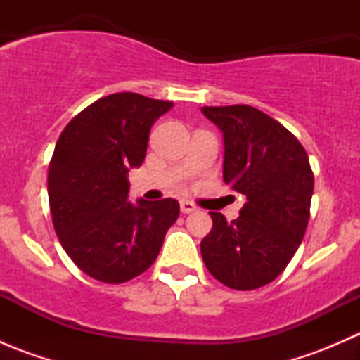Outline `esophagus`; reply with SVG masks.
Masks as SVG:
<instances>
[{
  "label": "esophagus",
  "instance_id": "34e87169",
  "mask_svg": "<svg viewBox=\"0 0 360 360\" xmlns=\"http://www.w3.org/2000/svg\"><path fill=\"white\" fill-rule=\"evenodd\" d=\"M179 205H181V212L183 214H190V212H195V210H197V205L190 200H181Z\"/></svg>",
  "mask_w": 360,
  "mask_h": 360
}]
</instances>
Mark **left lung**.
<instances>
[{
  "label": "left lung",
  "mask_w": 360,
  "mask_h": 360,
  "mask_svg": "<svg viewBox=\"0 0 360 360\" xmlns=\"http://www.w3.org/2000/svg\"><path fill=\"white\" fill-rule=\"evenodd\" d=\"M202 112L223 132L224 183L248 198L231 223L209 212L203 263L228 288H263L284 271L304 237L314 195L308 155L284 125L252 106H205Z\"/></svg>",
  "instance_id": "1"
}]
</instances>
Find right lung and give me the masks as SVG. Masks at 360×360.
<instances>
[{
  "mask_svg": "<svg viewBox=\"0 0 360 360\" xmlns=\"http://www.w3.org/2000/svg\"><path fill=\"white\" fill-rule=\"evenodd\" d=\"M134 92L103 97L68 123L49 167L53 228L89 277L122 284L157 259L179 216L174 198L129 200V170L146 157L150 130L172 108Z\"/></svg>",
  "mask_w": 360,
  "mask_h": 360,
  "instance_id": "add662e5",
  "label": "right lung"
}]
</instances>
